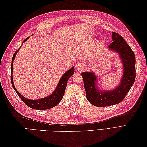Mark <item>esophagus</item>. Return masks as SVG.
I'll return each mask as SVG.
<instances>
[{
    "instance_id": "34e87169",
    "label": "esophagus",
    "mask_w": 147,
    "mask_h": 147,
    "mask_svg": "<svg viewBox=\"0 0 147 147\" xmlns=\"http://www.w3.org/2000/svg\"><path fill=\"white\" fill-rule=\"evenodd\" d=\"M77 70L79 72H82V71L84 69V65L82 63H77L76 66H75Z\"/></svg>"
}]
</instances>
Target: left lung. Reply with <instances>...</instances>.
Segmentation results:
<instances>
[{
    "mask_svg": "<svg viewBox=\"0 0 147 147\" xmlns=\"http://www.w3.org/2000/svg\"><path fill=\"white\" fill-rule=\"evenodd\" d=\"M113 42L109 48L117 51L124 65L123 76L120 85L113 91H99L96 85V75L92 72H83L86 98L96 107L110 106L120 103L126 96L136 79V57L134 52L122 36L112 32Z\"/></svg>",
    "mask_w": 147,
    "mask_h": 147,
    "instance_id": "1",
    "label": "left lung"
}]
</instances>
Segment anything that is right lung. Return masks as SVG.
I'll use <instances>...</instances> for the list:
<instances>
[{"label":"right lung","instance_id":"obj_1","mask_svg":"<svg viewBox=\"0 0 147 147\" xmlns=\"http://www.w3.org/2000/svg\"><path fill=\"white\" fill-rule=\"evenodd\" d=\"M29 38V37L26 38L23 42H26L27 40ZM20 48L18 49V50L15 52L14 54H13L12 60H11V83L12 84L13 88H14L17 94L20 97L21 99L24 102V103L30 108H32L33 109H36V110H46V109H50L53 107H54L56 105L58 104L60 101L63 99L64 96L65 88L67 86V83L68 80L70 77H72L73 74H74V67L71 68L70 70L64 74L63 77H61V80H59V83L57 84V86L56 88L55 91L53 92V94L50 96H49L45 98H42L38 100H30L25 98L24 96L21 95L20 93L17 91L16 88L14 86V84H13V76H12V73H13V62L15 59V57L16 56V55L17 52L19 51Z\"/></svg>","mask_w":147,"mask_h":147}]
</instances>
